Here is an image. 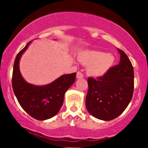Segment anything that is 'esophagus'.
<instances>
[{"label":"esophagus","mask_w":148,"mask_h":148,"mask_svg":"<svg viewBox=\"0 0 148 148\" xmlns=\"http://www.w3.org/2000/svg\"><path fill=\"white\" fill-rule=\"evenodd\" d=\"M84 77V75H83V74L81 72H78L77 74H76V78L77 79H82V78Z\"/></svg>","instance_id":"1"}]
</instances>
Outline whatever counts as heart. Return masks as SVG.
I'll return each instance as SVG.
<instances>
[{
    "label": "heart",
    "instance_id": "obj_1",
    "mask_svg": "<svg viewBox=\"0 0 148 148\" xmlns=\"http://www.w3.org/2000/svg\"><path fill=\"white\" fill-rule=\"evenodd\" d=\"M78 58L83 64H88V74L97 77L106 74L115 62L113 54L99 51H82Z\"/></svg>",
    "mask_w": 148,
    "mask_h": 148
}]
</instances>
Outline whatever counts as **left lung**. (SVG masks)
<instances>
[{"instance_id":"obj_1","label":"left lung","mask_w":148,"mask_h":148,"mask_svg":"<svg viewBox=\"0 0 148 148\" xmlns=\"http://www.w3.org/2000/svg\"><path fill=\"white\" fill-rule=\"evenodd\" d=\"M120 63L103 76L88 79L86 106L90 114L108 121L121 115L130 103L134 92V69L123 51L118 49Z\"/></svg>"}]
</instances>
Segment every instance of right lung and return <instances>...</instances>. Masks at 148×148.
<instances>
[{
	"label": "right lung",
	"mask_w": 148,
	"mask_h": 148,
	"mask_svg": "<svg viewBox=\"0 0 148 148\" xmlns=\"http://www.w3.org/2000/svg\"><path fill=\"white\" fill-rule=\"evenodd\" d=\"M31 42H28L15 58L12 88L23 109L33 118L45 120L55 116L60 111L63 104L64 94L75 81L76 74H64L44 86H35L27 82L20 72L19 61Z\"/></svg>",
	"instance_id": "add662e5"
}]
</instances>
